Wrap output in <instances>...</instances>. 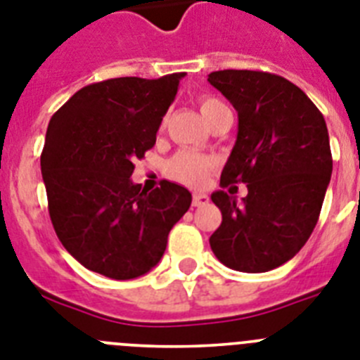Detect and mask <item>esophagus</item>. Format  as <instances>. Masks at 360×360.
I'll list each match as a JSON object with an SVG mask.
<instances>
[{"instance_id": "esophagus-1", "label": "esophagus", "mask_w": 360, "mask_h": 360, "mask_svg": "<svg viewBox=\"0 0 360 360\" xmlns=\"http://www.w3.org/2000/svg\"><path fill=\"white\" fill-rule=\"evenodd\" d=\"M208 201H210V199H208V195H205V193H193V206H205Z\"/></svg>"}]
</instances>
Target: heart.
Returning <instances> with one entry per match:
<instances>
[{
  "mask_svg": "<svg viewBox=\"0 0 360 360\" xmlns=\"http://www.w3.org/2000/svg\"><path fill=\"white\" fill-rule=\"evenodd\" d=\"M224 106L219 99L214 98H202L201 99V114L202 117H208L212 112ZM215 167V161L208 155H201L198 152H190V150H183L179 154L172 158L168 162V174L176 181L188 184V186H202L208 181L212 168Z\"/></svg>",
  "mask_w": 360,
  "mask_h": 360,
  "instance_id": "1",
  "label": "heart"
}]
</instances>
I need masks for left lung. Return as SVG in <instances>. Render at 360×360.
Masks as SVG:
<instances>
[{
  "label": "left lung",
  "mask_w": 360,
  "mask_h": 360,
  "mask_svg": "<svg viewBox=\"0 0 360 360\" xmlns=\"http://www.w3.org/2000/svg\"><path fill=\"white\" fill-rule=\"evenodd\" d=\"M210 85L237 110V139L221 186L246 183L237 202L212 193L223 223L210 246L224 266L246 274L274 270L310 239L331 177L326 121L292 81L257 70H219Z\"/></svg>",
  "instance_id": "8db88e82"
}]
</instances>
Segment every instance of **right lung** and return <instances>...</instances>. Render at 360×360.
Wrapping results in <instances>:
<instances>
[{
    "label": "right lung",
    "instance_id": "obj_1",
    "mask_svg": "<svg viewBox=\"0 0 360 360\" xmlns=\"http://www.w3.org/2000/svg\"><path fill=\"white\" fill-rule=\"evenodd\" d=\"M184 72L159 79L115 77L77 90L50 120L41 174L50 221L89 270L136 279L161 261L192 193L162 181L152 192L130 176L155 145Z\"/></svg>",
    "mask_w": 360,
    "mask_h": 360
}]
</instances>
